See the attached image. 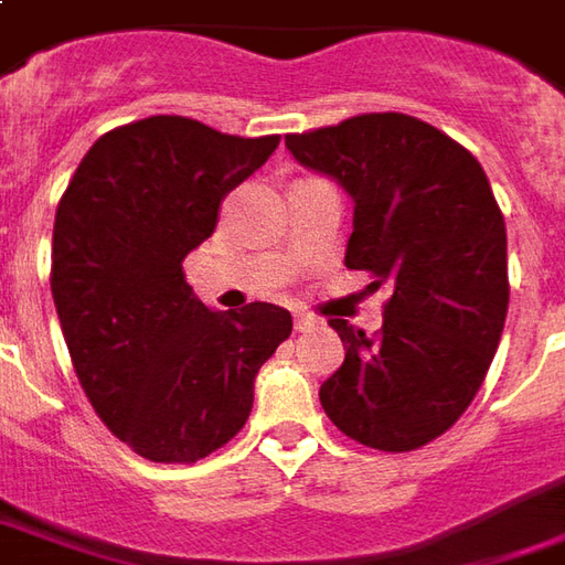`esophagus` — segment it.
<instances>
[{
    "label": "esophagus",
    "instance_id": "1",
    "mask_svg": "<svg viewBox=\"0 0 565 565\" xmlns=\"http://www.w3.org/2000/svg\"><path fill=\"white\" fill-rule=\"evenodd\" d=\"M317 327V320L310 313H295V332H310Z\"/></svg>",
    "mask_w": 565,
    "mask_h": 565
}]
</instances>
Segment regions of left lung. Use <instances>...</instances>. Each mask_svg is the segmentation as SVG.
<instances>
[{"mask_svg": "<svg viewBox=\"0 0 565 565\" xmlns=\"http://www.w3.org/2000/svg\"><path fill=\"white\" fill-rule=\"evenodd\" d=\"M286 149L354 202L344 267L392 286L380 335L329 320L344 363L320 385V404L366 448H423L472 404L507 320V226L486 170L450 136L395 111L295 132Z\"/></svg>", "mask_w": 565, "mask_h": 565, "instance_id": "obj_1", "label": "left lung"}]
</instances>
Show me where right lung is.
Returning a JSON list of instances; mask_svg holds the SVG:
<instances>
[{"label":"right lung","instance_id":"right-lung-1","mask_svg":"<svg viewBox=\"0 0 565 565\" xmlns=\"http://www.w3.org/2000/svg\"><path fill=\"white\" fill-rule=\"evenodd\" d=\"M276 146L146 117L105 132L62 195L52 298L64 342L102 423L146 460L195 463L223 448L252 414L257 370L289 339L286 308L214 310L183 276L226 192Z\"/></svg>","mask_w":565,"mask_h":565}]
</instances>
